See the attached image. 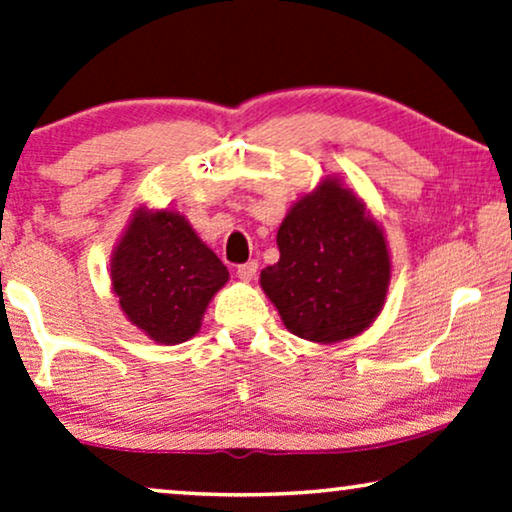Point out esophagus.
Returning a JSON list of instances; mask_svg holds the SVG:
<instances>
[{
  "label": "esophagus",
  "mask_w": 512,
  "mask_h": 512,
  "mask_svg": "<svg viewBox=\"0 0 512 512\" xmlns=\"http://www.w3.org/2000/svg\"><path fill=\"white\" fill-rule=\"evenodd\" d=\"M255 273H257V262H246L236 269V276H239L243 283H250V280L255 278Z\"/></svg>",
  "instance_id": "esophagus-1"
}]
</instances>
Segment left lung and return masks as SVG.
I'll use <instances>...</instances> for the list:
<instances>
[{
  "label": "left lung",
  "mask_w": 512,
  "mask_h": 512,
  "mask_svg": "<svg viewBox=\"0 0 512 512\" xmlns=\"http://www.w3.org/2000/svg\"><path fill=\"white\" fill-rule=\"evenodd\" d=\"M280 259L259 285L287 331L311 343L348 341L383 311L392 255L383 227L352 187L322 176L280 222Z\"/></svg>",
  "instance_id": "left-lung-1"
}]
</instances>
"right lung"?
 Here are the masks:
<instances>
[{"mask_svg":"<svg viewBox=\"0 0 512 512\" xmlns=\"http://www.w3.org/2000/svg\"><path fill=\"white\" fill-rule=\"evenodd\" d=\"M111 292L150 341L185 343L201 329L227 266L176 208H136L111 255Z\"/></svg>","mask_w":512,"mask_h":512,"instance_id":"obj_1","label":"right lung"}]
</instances>
